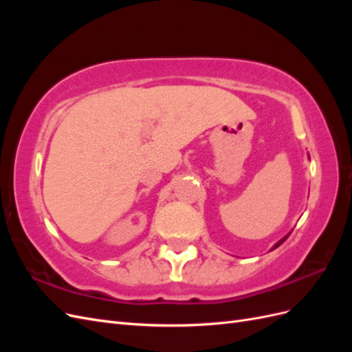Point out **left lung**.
Returning a JSON list of instances; mask_svg holds the SVG:
<instances>
[{
	"label": "left lung",
	"mask_w": 352,
	"mask_h": 352,
	"mask_svg": "<svg viewBox=\"0 0 352 352\" xmlns=\"http://www.w3.org/2000/svg\"><path fill=\"white\" fill-rule=\"evenodd\" d=\"M289 235H291V233H287V235H286V236H283V238H282L280 241H278V242H276V243L273 245V247H272V250H270V251H273V250H276V248H278V247H279V245H282V243H283V242L286 241V238H287V236H289Z\"/></svg>",
	"instance_id": "obj_1"
}]
</instances>
